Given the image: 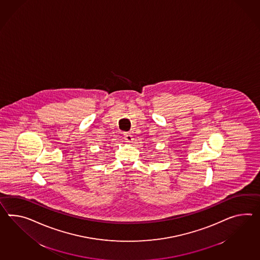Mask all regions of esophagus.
<instances>
[{
    "mask_svg": "<svg viewBox=\"0 0 260 260\" xmlns=\"http://www.w3.org/2000/svg\"><path fill=\"white\" fill-rule=\"evenodd\" d=\"M124 139L126 140L127 143H132L133 142V135L129 133H124Z\"/></svg>",
    "mask_w": 260,
    "mask_h": 260,
    "instance_id": "obj_1",
    "label": "esophagus"
}]
</instances>
